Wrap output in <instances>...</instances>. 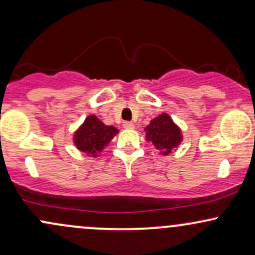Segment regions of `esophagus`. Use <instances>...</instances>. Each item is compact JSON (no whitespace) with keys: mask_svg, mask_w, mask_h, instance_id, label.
Returning <instances> with one entry per match:
<instances>
[{"mask_svg":"<svg viewBox=\"0 0 255 255\" xmlns=\"http://www.w3.org/2000/svg\"><path fill=\"white\" fill-rule=\"evenodd\" d=\"M124 127L126 128V129H133L134 124H133V122H129V121H125L124 122Z\"/></svg>","mask_w":255,"mask_h":255,"instance_id":"1","label":"esophagus"}]
</instances>
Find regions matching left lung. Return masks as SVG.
<instances>
[{
  "label": "left lung",
  "mask_w": 255,
  "mask_h": 255,
  "mask_svg": "<svg viewBox=\"0 0 255 255\" xmlns=\"http://www.w3.org/2000/svg\"><path fill=\"white\" fill-rule=\"evenodd\" d=\"M145 133L146 141L151 142L163 156L170 154L182 142L181 128L165 113L151 120L145 127Z\"/></svg>",
  "instance_id": "1"
}]
</instances>
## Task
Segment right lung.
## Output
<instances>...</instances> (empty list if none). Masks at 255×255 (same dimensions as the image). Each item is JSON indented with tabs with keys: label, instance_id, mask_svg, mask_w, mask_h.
<instances>
[{
	"label": "right lung",
	"instance_id": "obj_1",
	"mask_svg": "<svg viewBox=\"0 0 255 255\" xmlns=\"http://www.w3.org/2000/svg\"><path fill=\"white\" fill-rule=\"evenodd\" d=\"M118 133L119 129L116 127L104 125L96 115H90L75 130L73 142L79 151L96 158Z\"/></svg>",
	"mask_w": 255,
	"mask_h": 255
}]
</instances>
